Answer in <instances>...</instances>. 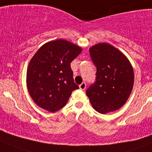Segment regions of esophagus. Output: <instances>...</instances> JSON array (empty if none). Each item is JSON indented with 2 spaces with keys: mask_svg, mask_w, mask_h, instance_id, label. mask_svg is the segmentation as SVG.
I'll return each instance as SVG.
<instances>
[{
  "mask_svg": "<svg viewBox=\"0 0 152 152\" xmlns=\"http://www.w3.org/2000/svg\"><path fill=\"white\" fill-rule=\"evenodd\" d=\"M79 87H80V89H82V90H84V89H86V83H82L79 86Z\"/></svg>",
  "mask_w": 152,
  "mask_h": 152,
  "instance_id": "1",
  "label": "esophagus"
}]
</instances>
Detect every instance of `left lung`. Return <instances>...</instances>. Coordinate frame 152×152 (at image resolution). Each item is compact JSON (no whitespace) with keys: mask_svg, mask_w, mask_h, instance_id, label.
Returning <instances> with one entry per match:
<instances>
[{"mask_svg":"<svg viewBox=\"0 0 152 152\" xmlns=\"http://www.w3.org/2000/svg\"><path fill=\"white\" fill-rule=\"evenodd\" d=\"M89 51L97 68L96 80L86 91L92 107L102 114L120 109L134 86V69L129 60L108 43L95 45Z\"/></svg>","mask_w":152,"mask_h":152,"instance_id":"left-lung-1","label":"left lung"}]
</instances>
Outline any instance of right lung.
I'll return each mask as SVG.
<instances>
[{"label":"right lung","mask_w":152,"mask_h":152,"mask_svg":"<svg viewBox=\"0 0 152 152\" xmlns=\"http://www.w3.org/2000/svg\"><path fill=\"white\" fill-rule=\"evenodd\" d=\"M82 48L67 40L57 39L43 45L29 63L27 87L31 99L39 107L56 112L66 104L74 82L71 63Z\"/></svg>","instance_id":"1"}]
</instances>
